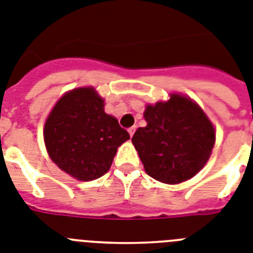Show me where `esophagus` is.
Returning <instances> with one entry per match:
<instances>
[{"mask_svg": "<svg viewBox=\"0 0 253 253\" xmlns=\"http://www.w3.org/2000/svg\"><path fill=\"white\" fill-rule=\"evenodd\" d=\"M135 130H136V127H135V126H132V127H130V128H128V133H130L131 137L133 136V133H135Z\"/></svg>", "mask_w": 253, "mask_h": 253, "instance_id": "esophagus-1", "label": "esophagus"}]
</instances>
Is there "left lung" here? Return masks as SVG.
I'll use <instances>...</instances> for the list:
<instances>
[{
	"label": "left lung",
	"mask_w": 253,
	"mask_h": 253,
	"mask_svg": "<svg viewBox=\"0 0 253 253\" xmlns=\"http://www.w3.org/2000/svg\"><path fill=\"white\" fill-rule=\"evenodd\" d=\"M145 127H139L132 144L146 173L165 184L192 179L209 161L215 145V128L190 97L171 94L169 100L146 105Z\"/></svg>",
	"instance_id": "8db88e82"
}]
</instances>
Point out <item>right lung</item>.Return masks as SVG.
Wrapping results in <instances>:
<instances>
[{"label": "right lung", "mask_w": 253, "mask_h": 253, "mask_svg": "<svg viewBox=\"0 0 253 253\" xmlns=\"http://www.w3.org/2000/svg\"><path fill=\"white\" fill-rule=\"evenodd\" d=\"M43 139L51 161L81 181L109 171L118 146L130 135L117 118L104 112L94 87H80L59 99L48 114Z\"/></svg>", "instance_id": "1"}]
</instances>
